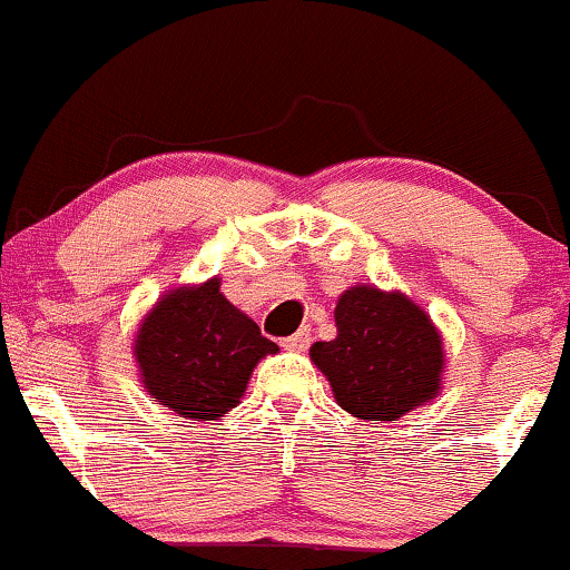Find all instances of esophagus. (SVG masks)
Listing matches in <instances>:
<instances>
[{"mask_svg":"<svg viewBox=\"0 0 570 570\" xmlns=\"http://www.w3.org/2000/svg\"><path fill=\"white\" fill-rule=\"evenodd\" d=\"M309 341H312L309 327H301V331L293 333V336L283 338V346H285V350H291V352H304L306 346H309Z\"/></svg>","mask_w":570,"mask_h":570,"instance_id":"34e87169","label":"esophagus"}]
</instances>
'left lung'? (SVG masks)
<instances>
[{"label":"left lung","mask_w":570,"mask_h":570,"mask_svg":"<svg viewBox=\"0 0 570 570\" xmlns=\"http://www.w3.org/2000/svg\"><path fill=\"white\" fill-rule=\"evenodd\" d=\"M336 327L309 354L352 416L397 421L438 394L443 341L413 301L357 285L338 298Z\"/></svg>","instance_id":"8db88e82"}]
</instances>
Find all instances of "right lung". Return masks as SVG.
Instances as JSON below:
<instances>
[{"label": "right lung", "mask_w": 570, "mask_h": 570, "mask_svg": "<svg viewBox=\"0 0 570 570\" xmlns=\"http://www.w3.org/2000/svg\"><path fill=\"white\" fill-rule=\"evenodd\" d=\"M218 277L180 287L154 306L136 338L140 376L159 405L213 421L243 397L261 357L277 344L220 296Z\"/></svg>", "instance_id": "1"}]
</instances>
